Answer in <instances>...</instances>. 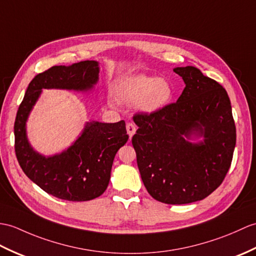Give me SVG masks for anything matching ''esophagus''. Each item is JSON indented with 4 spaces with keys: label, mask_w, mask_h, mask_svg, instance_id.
Wrapping results in <instances>:
<instances>
[{
    "label": "esophagus",
    "mask_w": 256,
    "mask_h": 256,
    "mask_svg": "<svg viewBox=\"0 0 256 256\" xmlns=\"http://www.w3.org/2000/svg\"><path fill=\"white\" fill-rule=\"evenodd\" d=\"M126 130H128V138L130 140L132 138V136L135 134L136 132V126L134 123H128L126 124Z\"/></svg>",
    "instance_id": "obj_1"
}]
</instances>
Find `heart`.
<instances>
[{
    "label": "heart",
    "mask_w": 256,
    "mask_h": 256,
    "mask_svg": "<svg viewBox=\"0 0 256 256\" xmlns=\"http://www.w3.org/2000/svg\"><path fill=\"white\" fill-rule=\"evenodd\" d=\"M118 102L134 106L144 114H154L164 109L174 96L171 82L164 77L136 74L123 78L116 87Z\"/></svg>",
    "instance_id": "1"
}]
</instances>
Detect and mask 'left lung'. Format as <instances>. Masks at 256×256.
I'll list each match as a JSON object with an SVG mask.
<instances>
[{"label": "left lung", "instance_id": "8db88e82", "mask_svg": "<svg viewBox=\"0 0 256 256\" xmlns=\"http://www.w3.org/2000/svg\"><path fill=\"white\" fill-rule=\"evenodd\" d=\"M186 84L176 102L135 114L132 138L142 183L156 200L181 205L207 198L232 162L236 126L226 89L194 66L176 68ZM202 141L192 142L196 138Z\"/></svg>", "mask_w": 256, "mask_h": 256}]
</instances>
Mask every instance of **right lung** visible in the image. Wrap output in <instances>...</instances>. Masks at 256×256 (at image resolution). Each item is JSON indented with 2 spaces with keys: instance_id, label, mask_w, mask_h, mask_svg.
<instances>
[{
  "instance_id": "add662e5",
  "label": "right lung",
  "mask_w": 256,
  "mask_h": 256,
  "mask_svg": "<svg viewBox=\"0 0 256 256\" xmlns=\"http://www.w3.org/2000/svg\"><path fill=\"white\" fill-rule=\"evenodd\" d=\"M98 80L97 61L52 66L29 82L17 111L14 134L18 164L29 179L58 198L85 202L98 198L106 191L116 154L128 140L126 122L89 121L68 150L44 156L36 152L28 140V116L42 89L88 92Z\"/></svg>"
}]
</instances>
